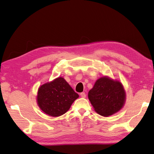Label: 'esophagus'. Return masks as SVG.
I'll list each match as a JSON object with an SVG mask.
<instances>
[{"label":"esophagus","instance_id":"obj_1","mask_svg":"<svg viewBox=\"0 0 154 154\" xmlns=\"http://www.w3.org/2000/svg\"><path fill=\"white\" fill-rule=\"evenodd\" d=\"M80 96H81V97H86V94L85 93L83 92V93H80Z\"/></svg>","mask_w":154,"mask_h":154}]
</instances>
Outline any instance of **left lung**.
Instances as JSON below:
<instances>
[{"instance_id":"8db88e82","label":"left lung","mask_w":154,"mask_h":154,"mask_svg":"<svg viewBox=\"0 0 154 154\" xmlns=\"http://www.w3.org/2000/svg\"><path fill=\"white\" fill-rule=\"evenodd\" d=\"M88 98L97 113L109 116L118 112L122 107L125 93L119 81L103 77L96 81L89 91Z\"/></svg>"}]
</instances>
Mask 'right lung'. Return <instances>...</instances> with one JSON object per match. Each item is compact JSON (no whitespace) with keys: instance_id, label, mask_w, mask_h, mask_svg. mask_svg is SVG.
I'll list each match as a JSON object with an SVG mask.
<instances>
[{"instance_id":"1","label":"right lung","mask_w":154,"mask_h":154,"mask_svg":"<svg viewBox=\"0 0 154 154\" xmlns=\"http://www.w3.org/2000/svg\"><path fill=\"white\" fill-rule=\"evenodd\" d=\"M78 97L64 78L60 77L39 88L37 103L45 114L58 117L66 112Z\"/></svg>"}]
</instances>
